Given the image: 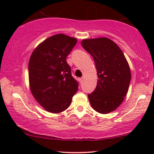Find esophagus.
I'll return each instance as SVG.
<instances>
[{
  "instance_id": "1",
  "label": "esophagus",
  "mask_w": 154,
  "mask_h": 154,
  "mask_svg": "<svg viewBox=\"0 0 154 154\" xmlns=\"http://www.w3.org/2000/svg\"><path fill=\"white\" fill-rule=\"evenodd\" d=\"M83 77H82V78H81V79H79V81L81 82V83H82V82L83 81Z\"/></svg>"
}]
</instances>
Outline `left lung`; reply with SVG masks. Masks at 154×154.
<instances>
[{
	"label": "left lung",
	"mask_w": 154,
	"mask_h": 154,
	"mask_svg": "<svg viewBox=\"0 0 154 154\" xmlns=\"http://www.w3.org/2000/svg\"><path fill=\"white\" fill-rule=\"evenodd\" d=\"M81 45L93 57L98 75L96 88L88 94L90 104L100 113L111 112L123 102L129 88L131 73L127 60L107 38L85 39Z\"/></svg>",
	"instance_id": "obj_1"
}]
</instances>
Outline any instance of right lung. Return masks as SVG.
Here are the masks:
<instances>
[{"instance_id": "add662e5", "label": "right lung", "mask_w": 154, "mask_h": 154, "mask_svg": "<svg viewBox=\"0 0 154 154\" xmlns=\"http://www.w3.org/2000/svg\"><path fill=\"white\" fill-rule=\"evenodd\" d=\"M76 43L74 38L62 33L52 35L35 48L29 60L31 91L49 112L66 110L79 89V84L66 60Z\"/></svg>"}]
</instances>
